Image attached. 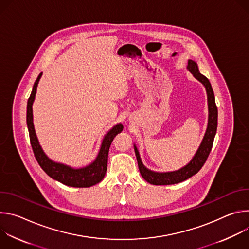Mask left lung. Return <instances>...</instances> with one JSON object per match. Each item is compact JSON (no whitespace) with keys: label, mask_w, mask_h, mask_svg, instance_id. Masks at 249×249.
<instances>
[{"label":"left lung","mask_w":249,"mask_h":249,"mask_svg":"<svg viewBox=\"0 0 249 249\" xmlns=\"http://www.w3.org/2000/svg\"><path fill=\"white\" fill-rule=\"evenodd\" d=\"M187 69L192 73V75L200 81L206 88L207 94H208V104H209V123H208V128L205 134V137L203 139L202 144L197 151L195 157L193 160L183 168L176 170L173 172H164V173H159V172H154L149 169H147L143 163L141 161L139 152L137 148L135 147V153L138 160V166L141 175L143 176V178L148 181L151 184L154 185H169V184H175V183H179L182 182L186 179H188L189 177L193 176L196 174L204 165L206 162L212 147L213 143H214V139L215 135L217 132V127H218V108L216 105L215 101V95L214 91H213L212 86L209 82V80L203 76L200 72L197 64L189 60L188 61V66Z\"/></svg>","instance_id":"obj_1"}]
</instances>
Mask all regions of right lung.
Segmentation results:
<instances>
[{
    "mask_svg": "<svg viewBox=\"0 0 249 249\" xmlns=\"http://www.w3.org/2000/svg\"><path fill=\"white\" fill-rule=\"evenodd\" d=\"M41 75L42 73L39 74V76L37 77L36 81H35L33 85L32 91L27 100V110H26V123H27V128L29 133L30 145H31L34 157L36 159L41 168L51 177V178L68 186L80 187V188L90 187L100 182L104 177L106 169H107V158H108V151H109L110 145L115 136L121 133V131L123 130V126L121 124H118L106 134V136L103 139L98 157L96 158L94 162H92L87 167L74 169L67 165L56 163L50 160L45 156L41 147L39 146L38 140L36 138V135H35L33 121H32V103L34 100L35 93H36L37 85L41 78Z\"/></svg>",
    "mask_w": 249,
    "mask_h": 249,
    "instance_id": "1",
    "label": "right lung"
}]
</instances>
